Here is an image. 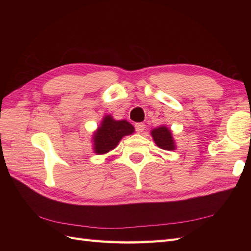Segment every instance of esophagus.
<instances>
[{
	"label": "esophagus",
	"mask_w": 251,
	"mask_h": 251,
	"mask_svg": "<svg viewBox=\"0 0 251 251\" xmlns=\"http://www.w3.org/2000/svg\"><path fill=\"white\" fill-rule=\"evenodd\" d=\"M144 128H146V125H144L143 123H136L135 124V130L137 133H141L142 131L144 130Z\"/></svg>",
	"instance_id": "esophagus-1"
}]
</instances>
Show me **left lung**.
I'll return each mask as SVG.
<instances>
[{
  "label": "left lung",
  "mask_w": 251,
  "mask_h": 251,
  "mask_svg": "<svg viewBox=\"0 0 251 251\" xmlns=\"http://www.w3.org/2000/svg\"><path fill=\"white\" fill-rule=\"evenodd\" d=\"M151 135L157 147L165 151H175L176 142L174 140L172 131L167 126L163 125L160 127L153 128L151 131Z\"/></svg>",
  "instance_id": "1"
}]
</instances>
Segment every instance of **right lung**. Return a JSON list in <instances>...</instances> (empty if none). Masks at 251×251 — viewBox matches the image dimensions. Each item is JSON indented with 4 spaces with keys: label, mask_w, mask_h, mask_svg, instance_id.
<instances>
[{
    "label": "right lung",
    "mask_w": 251,
    "mask_h": 251,
    "mask_svg": "<svg viewBox=\"0 0 251 251\" xmlns=\"http://www.w3.org/2000/svg\"><path fill=\"white\" fill-rule=\"evenodd\" d=\"M134 131L127 120H115L112 115H105L92 134V150L97 154L108 153L117 148L124 136L133 134Z\"/></svg>",
    "instance_id": "add662e5"
}]
</instances>
